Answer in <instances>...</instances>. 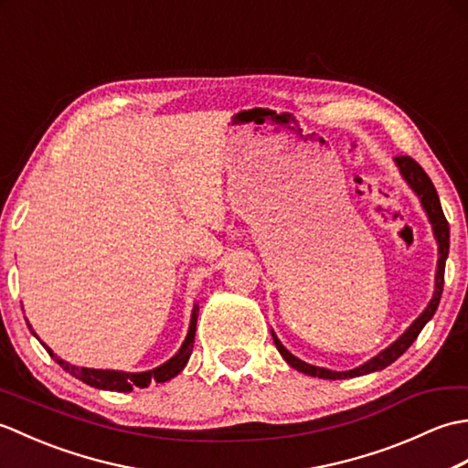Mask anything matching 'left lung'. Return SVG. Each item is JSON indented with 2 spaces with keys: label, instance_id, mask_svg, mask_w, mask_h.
Segmentation results:
<instances>
[{
  "label": "left lung",
  "instance_id": "obj_1",
  "mask_svg": "<svg viewBox=\"0 0 468 468\" xmlns=\"http://www.w3.org/2000/svg\"><path fill=\"white\" fill-rule=\"evenodd\" d=\"M394 163H396V166L400 168V175H402L404 181L410 185V188L416 195H419L424 211H426V215H429V221L432 225L434 239H436V243H439V265H436L432 300L429 302V305H426V310L412 322L409 330H406L399 337V340L388 346L386 350H382L378 356H374L372 360H367L366 364L357 366V367H354V370H347V372H334V370H327V367H320V366H312V364L302 362L300 357H295L293 354L287 352L283 344L277 340V335L271 332L275 347L283 356V360L290 364L292 367H295L297 372H303L307 376L324 378V380H344V378H356V376H364V374H370V372L384 370L386 366H390L392 362L399 360V357L406 350H409L412 342L422 332V327L431 322V317L434 315L436 307H439V303H441L442 285H444V263H446V257H449V245H451L449 221H446V217L442 213V207H441V198H439V195H436V188L431 181V176L424 173V168L410 156H396Z\"/></svg>",
  "mask_w": 468,
  "mask_h": 468
}]
</instances>
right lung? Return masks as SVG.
Returning <instances> with one entry per match:
<instances>
[{"mask_svg":"<svg viewBox=\"0 0 468 468\" xmlns=\"http://www.w3.org/2000/svg\"><path fill=\"white\" fill-rule=\"evenodd\" d=\"M197 315H198V305L195 303L193 314H191V324H188V334L171 360H166L158 367H153L148 372H121V370H94V367H78L74 364H68L62 357L56 356L49 347L42 342V346L48 350V354L54 357V360L64 367L68 374H72L78 380H82L88 386L101 388V390H112V392H131L133 388H146L151 382H168L175 378L178 372H183L186 366L188 357L193 352L195 344V332H197ZM32 327V325H29ZM36 335V334H34ZM37 337V335H36Z\"/></svg>","mask_w":468,"mask_h":468,"instance_id":"right-lung-1","label":"right lung"}]
</instances>
